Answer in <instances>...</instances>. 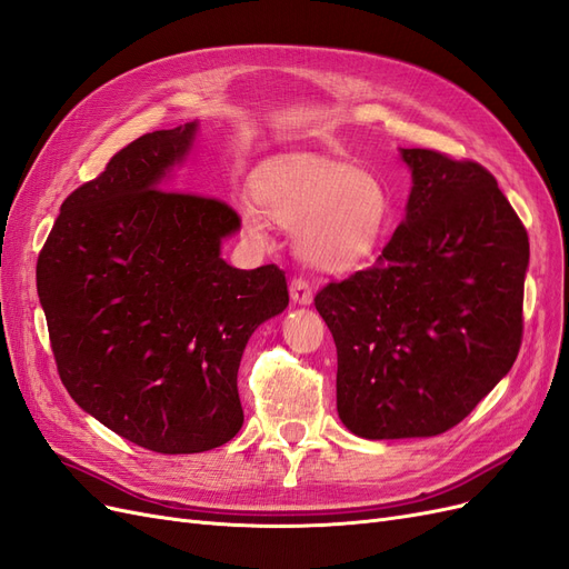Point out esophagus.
Returning <instances> with one entry per match:
<instances>
[{
	"mask_svg": "<svg viewBox=\"0 0 569 569\" xmlns=\"http://www.w3.org/2000/svg\"><path fill=\"white\" fill-rule=\"evenodd\" d=\"M289 297H291V301L299 303V306H311L313 303V287L308 284L306 280H301V278L291 280Z\"/></svg>",
	"mask_w": 569,
	"mask_h": 569,
	"instance_id": "obj_1",
	"label": "esophagus"
}]
</instances>
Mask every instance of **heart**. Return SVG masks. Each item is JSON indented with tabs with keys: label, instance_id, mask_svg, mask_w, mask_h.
Wrapping results in <instances>:
<instances>
[{
	"label": "heart",
	"instance_id": "b5f03b06",
	"mask_svg": "<svg viewBox=\"0 0 569 569\" xmlns=\"http://www.w3.org/2000/svg\"><path fill=\"white\" fill-rule=\"evenodd\" d=\"M251 201L239 203L242 228L266 244L270 226L297 232V253L327 274L363 268L382 242L391 201L385 184L363 170L318 153H282L251 180Z\"/></svg>",
	"mask_w": 569,
	"mask_h": 569
}]
</instances>
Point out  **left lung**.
Here are the masks:
<instances>
[{
    "label": "left lung",
    "mask_w": 569,
    "mask_h": 569,
    "mask_svg": "<svg viewBox=\"0 0 569 569\" xmlns=\"http://www.w3.org/2000/svg\"><path fill=\"white\" fill-rule=\"evenodd\" d=\"M406 218L370 270L316 308L337 343V412L363 439L435 437L510 372L522 341L529 239L489 170L399 149Z\"/></svg>",
    "instance_id": "left-lung-1"
}]
</instances>
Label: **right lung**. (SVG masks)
Here are the masks:
<instances>
[{"instance_id":"obj_1","label":"right lung","mask_w":569,"mask_h":569,"mask_svg":"<svg viewBox=\"0 0 569 569\" xmlns=\"http://www.w3.org/2000/svg\"><path fill=\"white\" fill-rule=\"evenodd\" d=\"M199 120L120 149L61 203L38 258V297L71 399L157 453H201L244 422L239 360L289 303L278 266L220 256L242 222L228 203L173 192Z\"/></svg>"}]
</instances>
